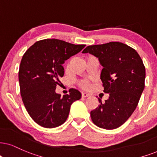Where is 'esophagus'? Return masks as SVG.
Segmentation results:
<instances>
[{
  "instance_id": "obj_1",
  "label": "esophagus",
  "mask_w": 157,
  "mask_h": 157,
  "mask_svg": "<svg viewBox=\"0 0 157 157\" xmlns=\"http://www.w3.org/2000/svg\"><path fill=\"white\" fill-rule=\"evenodd\" d=\"M90 96V94H88V93H82V98H86Z\"/></svg>"
}]
</instances>
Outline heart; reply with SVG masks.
<instances>
[{
	"label": "heart",
	"mask_w": 157,
	"mask_h": 157,
	"mask_svg": "<svg viewBox=\"0 0 157 157\" xmlns=\"http://www.w3.org/2000/svg\"><path fill=\"white\" fill-rule=\"evenodd\" d=\"M80 85L82 87V88H88L89 86V82L87 80H82L81 81Z\"/></svg>",
	"instance_id": "b5f03b06"
}]
</instances>
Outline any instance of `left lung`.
Masks as SVG:
<instances>
[{"label":"left lung","mask_w":157,"mask_h":157,"mask_svg":"<svg viewBox=\"0 0 157 157\" xmlns=\"http://www.w3.org/2000/svg\"><path fill=\"white\" fill-rule=\"evenodd\" d=\"M89 53L98 59L103 69L100 79L104 92L109 93L104 103L91 111L96 126L113 130L122 125L136 109L145 87L146 69L139 54L122 43L110 42L89 45L82 53Z\"/></svg>","instance_id":"obj_1"}]
</instances>
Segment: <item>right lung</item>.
<instances>
[{"label":"right lung","mask_w":157,"mask_h":157,"mask_svg":"<svg viewBox=\"0 0 157 157\" xmlns=\"http://www.w3.org/2000/svg\"><path fill=\"white\" fill-rule=\"evenodd\" d=\"M85 45H75L58 39L37 41L26 51L19 71L21 96L26 109L39 125L53 128L65 122L73 102L81 98L76 89L61 96L56 93L62 64L78 53Z\"/></svg>","instance_id":"1"}]
</instances>
